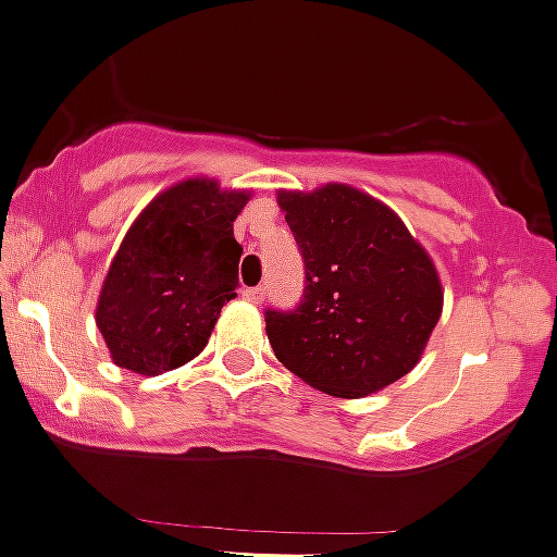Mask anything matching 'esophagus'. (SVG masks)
Listing matches in <instances>:
<instances>
[{
  "label": "esophagus",
  "mask_w": 557,
  "mask_h": 557,
  "mask_svg": "<svg viewBox=\"0 0 557 557\" xmlns=\"http://www.w3.org/2000/svg\"><path fill=\"white\" fill-rule=\"evenodd\" d=\"M244 297L249 302H262V297H265V289H262V286H246Z\"/></svg>",
  "instance_id": "obj_1"
}]
</instances>
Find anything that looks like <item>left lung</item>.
I'll return each instance as SVG.
<instances>
[{"label": "left lung", "mask_w": 557, "mask_h": 557, "mask_svg": "<svg viewBox=\"0 0 557 557\" xmlns=\"http://www.w3.org/2000/svg\"><path fill=\"white\" fill-rule=\"evenodd\" d=\"M306 262L295 311H268L278 362L335 398H366L420 362L444 308L431 255L398 213L349 184L278 191Z\"/></svg>", "instance_id": "obj_1"}]
</instances>
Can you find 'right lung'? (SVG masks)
I'll use <instances>...</instances> for the list:
<instances>
[{
  "mask_svg": "<svg viewBox=\"0 0 557 557\" xmlns=\"http://www.w3.org/2000/svg\"><path fill=\"white\" fill-rule=\"evenodd\" d=\"M251 200L216 178H184L132 222L97 300L110 360L159 376L206 349L222 306L235 297L244 255L233 222Z\"/></svg>",
  "mask_w": 557,
  "mask_h": 557,
  "instance_id": "add662e5",
  "label": "right lung"
}]
</instances>
